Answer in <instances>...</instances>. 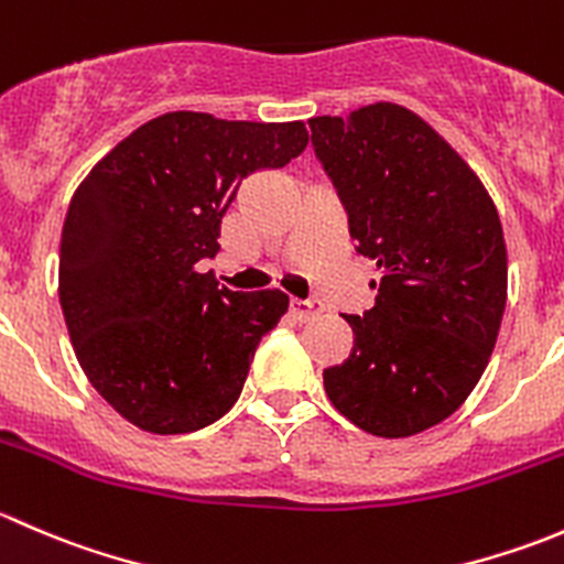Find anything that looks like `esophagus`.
<instances>
[{"mask_svg":"<svg viewBox=\"0 0 564 564\" xmlns=\"http://www.w3.org/2000/svg\"><path fill=\"white\" fill-rule=\"evenodd\" d=\"M324 311V305L318 300H292L289 303V314H292L294 322H308V318H316Z\"/></svg>","mask_w":564,"mask_h":564,"instance_id":"esophagus-1","label":"esophagus"}]
</instances>
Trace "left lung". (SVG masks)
Listing matches in <instances>:
<instances>
[{
	"label": "left lung",
	"mask_w": 564,
	"mask_h": 564,
	"mask_svg": "<svg viewBox=\"0 0 564 564\" xmlns=\"http://www.w3.org/2000/svg\"><path fill=\"white\" fill-rule=\"evenodd\" d=\"M308 124L355 250L382 270L377 305L344 314L355 349L324 371V390L368 434H420L466 401L497 344L508 297L497 207L406 108L373 104Z\"/></svg>",
	"instance_id": "left-lung-1"
}]
</instances>
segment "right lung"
Returning <instances> with one entry per match:
<instances>
[{"mask_svg": "<svg viewBox=\"0 0 564 564\" xmlns=\"http://www.w3.org/2000/svg\"><path fill=\"white\" fill-rule=\"evenodd\" d=\"M303 122L172 111L119 141L78 185L59 248V303L93 388L150 434H191L240 398L281 292L218 289L198 261L242 180L286 166Z\"/></svg>", "mask_w": 564, "mask_h": 564, "instance_id": "add662e5", "label": "right lung"}]
</instances>
